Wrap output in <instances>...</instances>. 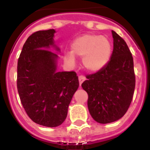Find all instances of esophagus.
I'll use <instances>...</instances> for the list:
<instances>
[{
    "label": "esophagus",
    "mask_w": 150,
    "mask_h": 150,
    "mask_svg": "<svg viewBox=\"0 0 150 150\" xmlns=\"http://www.w3.org/2000/svg\"><path fill=\"white\" fill-rule=\"evenodd\" d=\"M78 79H79V84L80 86H81V84L83 83V81L86 80V77L83 76V75H81V76H79V77H78Z\"/></svg>",
    "instance_id": "obj_1"
}]
</instances>
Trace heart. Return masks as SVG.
Segmentation results:
<instances>
[{"label":"heart","mask_w":150,"mask_h":150,"mask_svg":"<svg viewBox=\"0 0 150 150\" xmlns=\"http://www.w3.org/2000/svg\"><path fill=\"white\" fill-rule=\"evenodd\" d=\"M72 52L64 53V59L74 64L75 57L82 59L84 67L89 72H98L110 62L112 44L109 38L98 34H84L75 38L71 45Z\"/></svg>","instance_id":"1"}]
</instances>
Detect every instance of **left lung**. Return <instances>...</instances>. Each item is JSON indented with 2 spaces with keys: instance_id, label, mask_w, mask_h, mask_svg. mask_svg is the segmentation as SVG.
I'll return each mask as SVG.
<instances>
[{
  "instance_id": "8db88e82",
  "label": "left lung",
  "mask_w": 150,
  "mask_h": 150,
  "mask_svg": "<svg viewBox=\"0 0 150 150\" xmlns=\"http://www.w3.org/2000/svg\"><path fill=\"white\" fill-rule=\"evenodd\" d=\"M113 50L110 61L100 70L86 75L82 88L88 93L92 117L101 124L117 121L127 112L135 88L133 59L123 38L112 31Z\"/></svg>"
}]
</instances>
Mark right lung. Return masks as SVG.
<instances>
[{
  "mask_svg": "<svg viewBox=\"0 0 150 150\" xmlns=\"http://www.w3.org/2000/svg\"><path fill=\"white\" fill-rule=\"evenodd\" d=\"M54 33V29H48L30 35L17 62L21 102L32 121L46 127H56L64 122L79 86L74 71L56 72L57 55L46 50L53 45Z\"/></svg>",
  "mask_w": 150,
  "mask_h": 150,
  "instance_id": "1",
  "label": "right lung"
}]
</instances>
